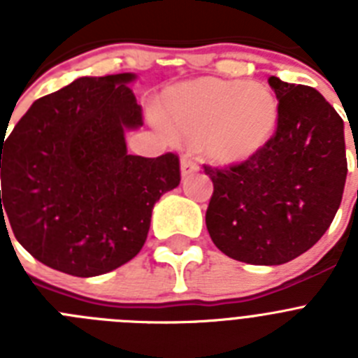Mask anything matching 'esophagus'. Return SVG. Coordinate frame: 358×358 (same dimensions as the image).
Returning a JSON list of instances; mask_svg holds the SVG:
<instances>
[{"mask_svg":"<svg viewBox=\"0 0 358 358\" xmlns=\"http://www.w3.org/2000/svg\"><path fill=\"white\" fill-rule=\"evenodd\" d=\"M199 170V166H197V163H195L194 159H192V157L189 156H182V159H181V176L182 177H188V176H192V173H195Z\"/></svg>","mask_w":358,"mask_h":358,"instance_id":"esophagus-1","label":"esophagus"}]
</instances>
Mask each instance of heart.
I'll use <instances>...</instances> for the list:
<instances>
[{
    "mask_svg": "<svg viewBox=\"0 0 358 358\" xmlns=\"http://www.w3.org/2000/svg\"><path fill=\"white\" fill-rule=\"evenodd\" d=\"M163 122L218 166H238L258 156L276 132L280 106L260 82L199 78L173 85L161 98Z\"/></svg>",
    "mask_w": 358,
    "mask_h": 358,
    "instance_id": "b5f03b06",
    "label": "heart"
}]
</instances>
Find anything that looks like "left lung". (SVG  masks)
<instances>
[{"mask_svg":"<svg viewBox=\"0 0 358 358\" xmlns=\"http://www.w3.org/2000/svg\"><path fill=\"white\" fill-rule=\"evenodd\" d=\"M280 122L248 163L217 170L206 211L211 240L251 265H281L308 251L343 201L348 163L344 122L319 91L268 77Z\"/></svg>","mask_w":358,"mask_h":358,"instance_id":"obj_1","label":"left lung"}]
</instances>
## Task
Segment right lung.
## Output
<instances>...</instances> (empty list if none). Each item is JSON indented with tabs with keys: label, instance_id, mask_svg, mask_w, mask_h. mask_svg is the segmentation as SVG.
I'll return each instance as SVG.
<instances>
[{
	"label": "right lung",
	"instance_id": "obj_1",
	"mask_svg": "<svg viewBox=\"0 0 358 358\" xmlns=\"http://www.w3.org/2000/svg\"><path fill=\"white\" fill-rule=\"evenodd\" d=\"M136 78H77L31 103L0 145V224L55 271L91 278L127 264L154 204L181 181L176 154L127 152L125 132L143 125Z\"/></svg>",
	"mask_w": 358,
	"mask_h": 358
}]
</instances>
